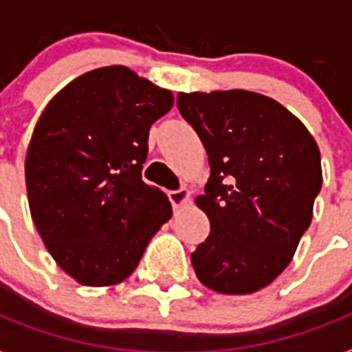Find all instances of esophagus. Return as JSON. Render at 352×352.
<instances>
[{
	"label": "esophagus",
	"instance_id": "34e87169",
	"mask_svg": "<svg viewBox=\"0 0 352 352\" xmlns=\"http://www.w3.org/2000/svg\"><path fill=\"white\" fill-rule=\"evenodd\" d=\"M168 197H170V202L171 206H173V210H179V208H182V206H186L190 202V190L181 188V190L170 191Z\"/></svg>",
	"mask_w": 352,
	"mask_h": 352
}]
</instances>
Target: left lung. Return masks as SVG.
<instances>
[{
  "label": "left lung",
  "mask_w": 352,
  "mask_h": 352,
  "mask_svg": "<svg viewBox=\"0 0 352 352\" xmlns=\"http://www.w3.org/2000/svg\"><path fill=\"white\" fill-rule=\"evenodd\" d=\"M177 107L211 168L195 199L211 226L191 253L197 278L222 295L264 289L289 265L313 219L322 188L315 137L275 99L248 90L181 92Z\"/></svg>",
  "instance_id": "8db88e82"
}]
</instances>
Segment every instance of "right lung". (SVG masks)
I'll return each mask as SVG.
<instances>
[{"label": "right lung", "mask_w": 352, "mask_h": 352, "mask_svg": "<svg viewBox=\"0 0 352 352\" xmlns=\"http://www.w3.org/2000/svg\"><path fill=\"white\" fill-rule=\"evenodd\" d=\"M173 94L126 67L96 68L43 110L25 159L30 215L57 265L92 287L121 284L171 219L142 181L151 124Z\"/></svg>", "instance_id": "add662e5"}]
</instances>
